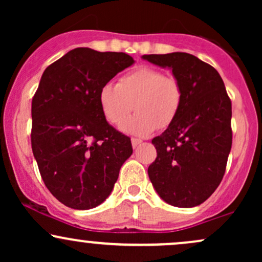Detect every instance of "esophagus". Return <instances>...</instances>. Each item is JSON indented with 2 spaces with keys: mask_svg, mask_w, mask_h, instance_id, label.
I'll return each mask as SVG.
<instances>
[{
  "mask_svg": "<svg viewBox=\"0 0 262 262\" xmlns=\"http://www.w3.org/2000/svg\"><path fill=\"white\" fill-rule=\"evenodd\" d=\"M139 144H141V139H138V138H132V145H133V148H137Z\"/></svg>",
  "mask_w": 262,
  "mask_h": 262,
  "instance_id": "1",
  "label": "esophagus"
}]
</instances>
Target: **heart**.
Segmentation results:
<instances>
[{
  "instance_id": "b5f03b06",
  "label": "heart",
  "mask_w": 262,
  "mask_h": 262,
  "mask_svg": "<svg viewBox=\"0 0 262 262\" xmlns=\"http://www.w3.org/2000/svg\"><path fill=\"white\" fill-rule=\"evenodd\" d=\"M98 102L104 118L118 125L133 107L137 113L123 122L128 134L146 137L156 128L165 129L173 123L183 103V87L173 76L160 69L140 66L123 75L118 83L102 86Z\"/></svg>"
}]
</instances>
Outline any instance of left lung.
<instances>
[{"mask_svg":"<svg viewBox=\"0 0 262 262\" xmlns=\"http://www.w3.org/2000/svg\"><path fill=\"white\" fill-rule=\"evenodd\" d=\"M170 68L183 87L179 116L154 138L155 161L148 173L166 203L191 208L203 203L223 179L231 149V101L213 66L187 53L143 55Z\"/></svg>","mask_w":262,"mask_h":262,"instance_id":"1","label":"left lung"}]
</instances>
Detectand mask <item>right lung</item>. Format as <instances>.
<instances>
[{"label":"right lung","mask_w":262,"mask_h":262,"mask_svg":"<svg viewBox=\"0 0 262 262\" xmlns=\"http://www.w3.org/2000/svg\"><path fill=\"white\" fill-rule=\"evenodd\" d=\"M133 62L125 53L76 48L41 75L32 100L33 155L47 188L70 208L100 206L133 152L98 102L102 86Z\"/></svg>","instance_id":"right-lung-1"}]
</instances>
